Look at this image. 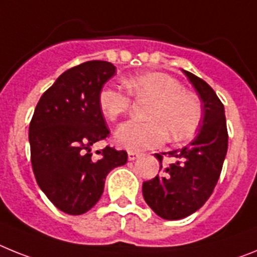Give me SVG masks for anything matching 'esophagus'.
Segmentation results:
<instances>
[{"label":"esophagus","instance_id":"34e87169","mask_svg":"<svg viewBox=\"0 0 257 257\" xmlns=\"http://www.w3.org/2000/svg\"><path fill=\"white\" fill-rule=\"evenodd\" d=\"M138 156H140V154L138 153H135V151H128V160H131V162L137 159Z\"/></svg>","mask_w":257,"mask_h":257}]
</instances>
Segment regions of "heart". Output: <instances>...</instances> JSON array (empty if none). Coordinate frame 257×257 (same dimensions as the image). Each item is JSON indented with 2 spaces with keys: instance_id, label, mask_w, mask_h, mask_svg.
<instances>
[{
  "instance_id": "heart-1",
  "label": "heart",
  "mask_w": 257,
  "mask_h": 257,
  "mask_svg": "<svg viewBox=\"0 0 257 257\" xmlns=\"http://www.w3.org/2000/svg\"><path fill=\"white\" fill-rule=\"evenodd\" d=\"M136 97L154 99L147 117L149 121L129 120L115 132L117 145L131 151H144L160 146L168 137L181 141L194 135L202 117L199 99L171 76L150 72L125 81ZM131 106V97L121 89L104 85L98 94V107L107 120H116Z\"/></svg>"
}]
</instances>
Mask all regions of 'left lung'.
<instances>
[{
	"label": "left lung",
	"instance_id": "obj_1",
	"mask_svg": "<svg viewBox=\"0 0 257 257\" xmlns=\"http://www.w3.org/2000/svg\"><path fill=\"white\" fill-rule=\"evenodd\" d=\"M198 91L203 117L198 135L187 146L169 153L155 154L162 175L142 185L146 203L166 220L187 217L200 208L213 193L227 151V129L224 104L204 80L184 71ZM175 163L163 167L162 155Z\"/></svg>",
	"mask_w": 257,
	"mask_h": 257
}]
</instances>
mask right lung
<instances>
[{
    "label": "right lung",
    "instance_id": "obj_1",
    "mask_svg": "<svg viewBox=\"0 0 257 257\" xmlns=\"http://www.w3.org/2000/svg\"><path fill=\"white\" fill-rule=\"evenodd\" d=\"M116 73L110 62L89 61L62 73L41 95L30 124L31 162L36 181L58 209L82 215L94 207L106 176L124 166L126 151L91 146L110 135L98 94Z\"/></svg>",
    "mask_w": 257,
    "mask_h": 257
}]
</instances>
